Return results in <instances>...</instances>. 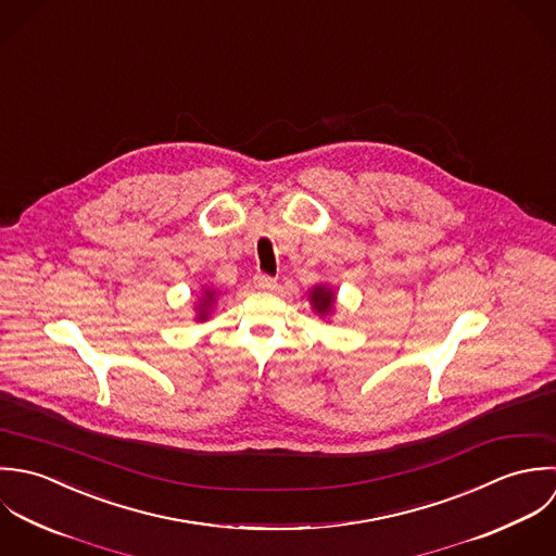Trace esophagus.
Segmentation results:
<instances>
[{
    "label": "esophagus",
    "instance_id": "esophagus-1",
    "mask_svg": "<svg viewBox=\"0 0 556 556\" xmlns=\"http://www.w3.org/2000/svg\"><path fill=\"white\" fill-rule=\"evenodd\" d=\"M253 283H255V288L257 290H264V292H273L275 288H277V279L275 277H270V275H255V279H253Z\"/></svg>",
    "mask_w": 556,
    "mask_h": 556
}]
</instances>
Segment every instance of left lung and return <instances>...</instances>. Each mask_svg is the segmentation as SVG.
I'll use <instances>...</instances> for the list:
<instances>
[{
  "instance_id": "8db88e82",
  "label": "left lung",
  "mask_w": 556,
  "mask_h": 556,
  "mask_svg": "<svg viewBox=\"0 0 556 556\" xmlns=\"http://www.w3.org/2000/svg\"><path fill=\"white\" fill-rule=\"evenodd\" d=\"M309 301H312V307H314L316 314L329 316L333 312L334 292L331 288H327V286H316L309 292Z\"/></svg>"
}]
</instances>
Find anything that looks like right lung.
<instances>
[{"instance_id": "1", "label": "right lung", "mask_w": 556, "mask_h": 556, "mask_svg": "<svg viewBox=\"0 0 556 556\" xmlns=\"http://www.w3.org/2000/svg\"><path fill=\"white\" fill-rule=\"evenodd\" d=\"M213 303H215V292H213V290H204L202 303L198 305V320H200V323L208 320V314H211V309H213Z\"/></svg>"}]
</instances>
